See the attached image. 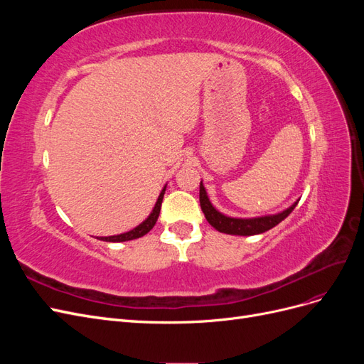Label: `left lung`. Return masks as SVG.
I'll list each match as a JSON object with an SVG mask.
<instances>
[{
	"label": "left lung",
	"instance_id": "8db88e82",
	"mask_svg": "<svg viewBox=\"0 0 364 364\" xmlns=\"http://www.w3.org/2000/svg\"><path fill=\"white\" fill-rule=\"evenodd\" d=\"M199 200H200V208L208 220V223L213 228H215L218 232L229 234V235H246V237L262 234V232H266V230L274 228L278 223H281L285 217H289V214L297 205V202H294L290 208L285 209V211H282L279 214H274V215H264V217H255V218L228 217L222 213H218L217 209L213 206V203L209 202L202 182H200Z\"/></svg>",
	"mask_w": 364,
	"mask_h": 364
}]
</instances>
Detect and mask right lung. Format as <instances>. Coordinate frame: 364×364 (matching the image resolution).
Segmentation results:
<instances>
[{"label":"right lung","instance_id":"obj_1","mask_svg":"<svg viewBox=\"0 0 364 364\" xmlns=\"http://www.w3.org/2000/svg\"><path fill=\"white\" fill-rule=\"evenodd\" d=\"M165 188H167V186H164V190L161 191V194H159V197H158V202H156L155 208H153L151 214H150L141 225H138L135 229L129 230V232L119 234V235H112V237H98V240H102V241H111V243H119V241L135 240V238H139V237H142V235H146L147 232H150L151 228L156 225V220H158V217H159L161 205H162V199H164V194H165Z\"/></svg>","mask_w":364,"mask_h":364}]
</instances>
